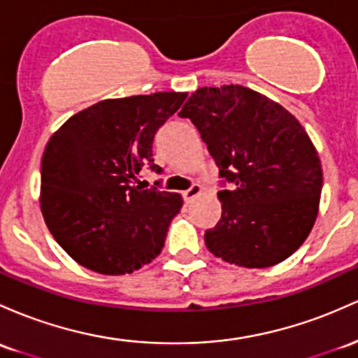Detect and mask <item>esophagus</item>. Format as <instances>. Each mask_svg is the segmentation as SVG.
Wrapping results in <instances>:
<instances>
[{
	"label": "esophagus",
	"instance_id": "1",
	"mask_svg": "<svg viewBox=\"0 0 358 358\" xmlns=\"http://www.w3.org/2000/svg\"><path fill=\"white\" fill-rule=\"evenodd\" d=\"M200 194H202V187H200L199 183H194L188 190L183 192V199H185V202H192V200L197 199Z\"/></svg>",
	"mask_w": 358,
	"mask_h": 358
}]
</instances>
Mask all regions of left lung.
Segmentation results:
<instances>
[{"mask_svg": "<svg viewBox=\"0 0 358 358\" xmlns=\"http://www.w3.org/2000/svg\"><path fill=\"white\" fill-rule=\"evenodd\" d=\"M199 129L219 176V222L206 231L214 257L245 268L289 258L311 233L323 170L299 120L277 101L241 85L199 88L178 113Z\"/></svg>", "mask_w": 358, "mask_h": 358, "instance_id": "1", "label": "left lung"}]
</instances>
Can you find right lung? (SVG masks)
Wrapping results in <instances>:
<instances>
[{
	"label": "right lung",
	"instance_id": "add662e5",
	"mask_svg": "<svg viewBox=\"0 0 358 358\" xmlns=\"http://www.w3.org/2000/svg\"><path fill=\"white\" fill-rule=\"evenodd\" d=\"M187 93L108 98L74 113L50 136L42 156L41 210L61 248L103 275L139 270L161 253L180 194L139 183L152 163L158 129Z\"/></svg>",
	"mask_w": 358,
	"mask_h": 358
}]
</instances>
